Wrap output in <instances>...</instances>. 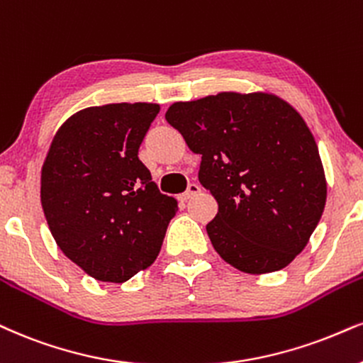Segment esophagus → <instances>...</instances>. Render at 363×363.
I'll return each mask as SVG.
<instances>
[{"instance_id":"esophagus-1","label":"esophagus","mask_w":363,"mask_h":363,"mask_svg":"<svg viewBox=\"0 0 363 363\" xmlns=\"http://www.w3.org/2000/svg\"><path fill=\"white\" fill-rule=\"evenodd\" d=\"M200 191V185L199 183H190L189 185V189H186V191H183V194L180 195V199L182 200H189V199H191V196L194 195H196Z\"/></svg>"}]
</instances>
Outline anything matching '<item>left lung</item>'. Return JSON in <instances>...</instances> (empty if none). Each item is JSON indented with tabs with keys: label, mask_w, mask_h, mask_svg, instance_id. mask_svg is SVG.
Wrapping results in <instances>:
<instances>
[{
	"label": "left lung",
	"mask_w": 363,
	"mask_h": 363,
	"mask_svg": "<svg viewBox=\"0 0 363 363\" xmlns=\"http://www.w3.org/2000/svg\"><path fill=\"white\" fill-rule=\"evenodd\" d=\"M164 118L202 155L199 180L218 203L213 249L247 274L283 269L306 247L326 178L303 116L271 92H218L173 102Z\"/></svg>",
	"instance_id": "obj_1"
}]
</instances>
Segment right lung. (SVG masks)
Instances as JSON below:
<instances>
[{
	"label": "right lung",
	"mask_w": 363,
	"mask_h": 363,
	"mask_svg": "<svg viewBox=\"0 0 363 363\" xmlns=\"http://www.w3.org/2000/svg\"><path fill=\"white\" fill-rule=\"evenodd\" d=\"M160 104L79 111L57 129L40 200L62 252L94 279L124 283L155 262L178 208L138 158Z\"/></svg>",
	"instance_id": "add662e5"
}]
</instances>
